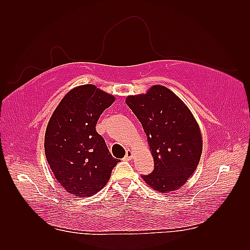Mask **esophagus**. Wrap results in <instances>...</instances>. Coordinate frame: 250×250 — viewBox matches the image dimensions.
<instances>
[{
	"mask_svg": "<svg viewBox=\"0 0 250 250\" xmlns=\"http://www.w3.org/2000/svg\"><path fill=\"white\" fill-rule=\"evenodd\" d=\"M132 157H133V152H132V151H131L130 149H128V150H126V155H125V160H126V161H130Z\"/></svg>",
	"mask_w": 250,
	"mask_h": 250,
	"instance_id": "34e87169",
	"label": "esophagus"
}]
</instances>
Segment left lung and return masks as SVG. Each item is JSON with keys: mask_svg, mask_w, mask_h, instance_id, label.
I'll return each instance as SVG.
<instances>
[{"mask_svg": "<svg viewBox=\"0 0 250 250\" xmlns=\"http://www.w3.org/2000/svg\"><path fill=\"white\" fill-rule=\"evenodd\" d=\"M147 135L154 170L144 181L158 193L183 187L197 169L202 137L192 111L171 89L152 85L125 100Z\"/></svg>", "mask_w": 250, "mask_h": 250, "instance_id": "left-lung-1", "label": "left lung"}]
</instances>
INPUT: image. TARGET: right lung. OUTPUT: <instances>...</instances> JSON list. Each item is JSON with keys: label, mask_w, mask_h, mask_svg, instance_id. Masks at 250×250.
<instances>
[{"label": "right lung", "mask_w": 250, "mask_h": 250, "mask_svg": "<svg viewBox=\"0 0 250 250\" xmlns=\"http://www.w3.org/2000/svg\"><path fill=\"white\" fill-rule=\"evenodd\" d=\"M94 84L72 88L52 113L44 134V153L58 183L74 196L89 197L105 187L113 158L96 131L102 112L115 102Z\"/></svg>", "instance_id": "right-lung-1"}]
</instances>
